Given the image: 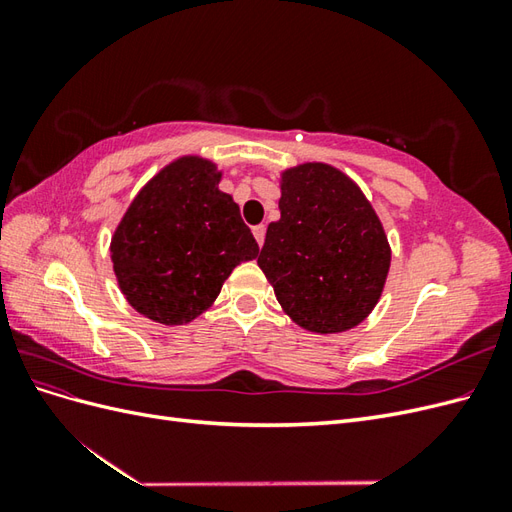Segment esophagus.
I'll return each mask as SVG.
<instances>
[{"mask_svg": "<svg viewBox=\"0 0 512 512\" xmlns=\"http://www.w3.org/2000/svg\"><path fill=\"white\" fill-rule=\"evenodd\" d=\"M252 232H254V237H256V241H258V245L265 243V232H267L265 224H258V226H254V228H252Z\"/></svg>", "mask_w": 512, "mask_h": 512, "instance_id": "34e87169", "label": "esophagus"}]
</instances>
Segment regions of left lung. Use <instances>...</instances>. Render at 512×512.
<instances>
[{"instance_id": "left-lung-1", "label": "left lung", "mask_w": 512, "mask_h": 512, "mask_svg": "<svg viewBox=\"0 0 512 512\" xmlns=\"http://www.w3.org/2000/svg\"><path fill=\"white\" fill-rule=\"evenodd\" d=\"M280 213L258 267L284 312L314 333L356 327L378 303L391 265L376 211L344 173L303 164L282 175Z\"/></svg>"}]
</instances>
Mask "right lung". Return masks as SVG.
<instances>
[{
	"label": "right lung",
	"mask_w": 512,
	"mask_h": 512,
	"mask_svg": "<svg viewBox=\"0 0 512 512\" xmlns=\"http://www.w3.org/2000/svg\"><path fill=\"white\" fill-rule=\"evenodd\" d=\"M211 162L183 158L134 198L111 243L128 303L162 324H183L218 299L237 265L258 256L239 205L218 190Z\"/></svg>",
	"instance_id": "add662e5"
}]
</instances>
